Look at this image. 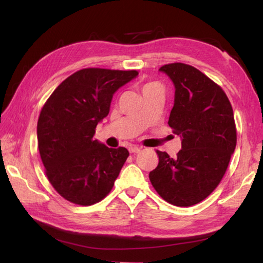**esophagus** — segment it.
I'll return each instance as SVG.
<instances>
[{
  "mask_svg": "<svg viewBox=\"0 0 263 263\" xmlns=\"http://www.w3.org/2000/svg\"><path fill=\"white\" fill-rule=\"evenodd\" d=\"M139 151H141V147H138V146H130L129 147V152L130 153L135 154V153H138Z\"/></svg>",
  "mask_w": 263,
  "mask_h": 263,
  "instance_id": "obj_1",
  "label": "esophagus"
}]
</instances>
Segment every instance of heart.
<instances>
[{
  "label": "heart",
  "mask_w": 263,
  "mask_h": 263,
  "mask_svg": "<svg viewBox=\"0 0 263 263\" xmlns=\"http://www.w3.org/2000/svg\"><path fill=\"white\" fill-rule=\"evenodd\" d=\"M158 84H146V85H144L143 86V92L144 90H147V89H149L151 87H153V86H157Z\"/></svg>",
  "instance_id": "obj_1"
}]
</instances>
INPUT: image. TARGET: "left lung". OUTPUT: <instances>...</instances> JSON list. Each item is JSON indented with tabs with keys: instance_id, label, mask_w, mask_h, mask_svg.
Wrapping results in <instances>:
<instances>
[{
	"instance_id": "1",
	"label": "left lung",
	"mask_w": 263,
	"mask_h": 263,
	"mask_svg": "<svg viewBox=\"0 0 263 263\" xmlns=\"http://www.w3.org/2000/svg\"><path fill=\"white\" fill-rule=\"evenodd\" d=\"M174 83L175 101L168 125L181 138L176 158L157 151L158 167L148 177L163 200L191 206L220 183L236 147L232 104L221 87L196 68L170 63L159 69Z\"/></svg>"
}]
</instances>
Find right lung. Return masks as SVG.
<instances>
[{
    "instance_id": "1",
    "label": "right lung",
    "mask_w": 263,
    "mask_h": 263,
    "mask_svg": "<svg viewBox=\"0 0 263 263\" xmlns=\"http://www.w3.org/2000/svg\"><path fill=\"white\" fill-rule=\"evenodd\" d=\"M137 76L136 70L83 69L64 79L43 106L37 122L41 159L50 183L66 200L92 205L114 187L129 152L93 137L114 94Z\"/></svg>"
}]
</instances>
